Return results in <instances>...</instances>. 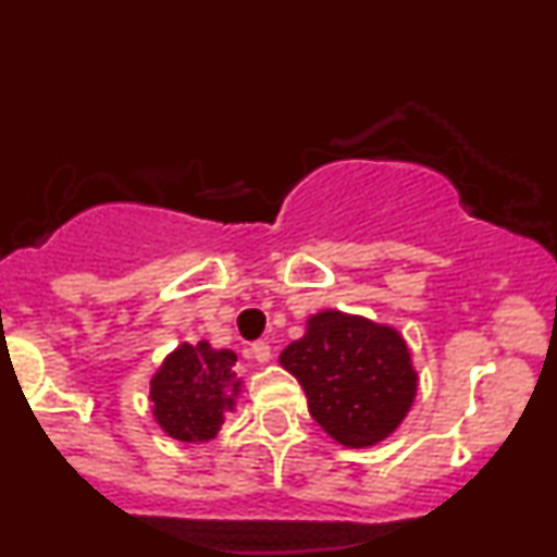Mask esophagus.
Returning <instances> with one entry per match:
<instances>
[{
	"label": "esophagus",
	"mask_w": 557,
	"mask_h": 557,
	"mask_svg": "<svg viewBox=\"0 0 557 557\" xmlns=\"http://www.w3.org/2000/svg\"><path fill=\"white\" fill-rule=\"evenodd\" d=\"M251 354L259 363H270L272 361V345L270 343H257L251 348Z\"/></svg>",
	"instance_id": "34e87169"
}]
</instances>
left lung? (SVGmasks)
Listing matches in <instances>:
<instances>
[{"label": "left lung", "instance_id": "1", "mask_svg": "<svg viewBox=\"0 0 557 557\" xmlns=\"http://www.w3.org/2000/svg\"><path fill=\"white\" fill-rule=\"evenodd\" d=\"M280 363L300 382L317 424L345 447L382 443L417 398L419 376L400 332L343 311L309 317Z\"/></svg>", "mask_w": 557, "mask_h": 557}]
</instances>
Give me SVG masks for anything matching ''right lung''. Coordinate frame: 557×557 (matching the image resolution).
Returning a JSON list of instances; mask_svg holds the SVG:
<instances>
[{
	"instance_id": "obj_1",
	"label": "right lung",
	"mask_w": 557,
	"mask_h": 557,
	"mask_svg": "<svg viewBox=\"0 0 557 557\" xmlns=\"http://www.w3.org/2000/svg\"><path fill=\"white\" fill-rule=\"evenodd\" d=\"M233 350H216L207 341L183 343L151 376L154 419L172 440L209 443L216 437L225 413L235 408L240 380Z\"/></svg>"
}]
</instances>
